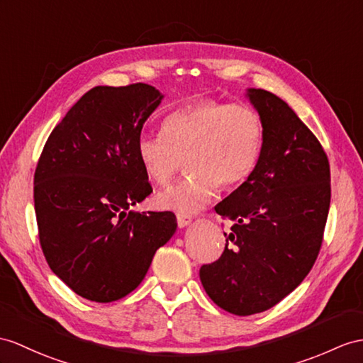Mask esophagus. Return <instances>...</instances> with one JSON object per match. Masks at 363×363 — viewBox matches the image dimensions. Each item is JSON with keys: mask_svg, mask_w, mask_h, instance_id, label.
Listing matches in <instances>:
<instances>
[{"mask_svg": "<svg viewBox=\"0 0 363 363\" xmlns=\"http://www.w3.org/2000/svg\"><path fill=\"white\" fill-rule=\"evenodd\" d=\"M191 220H192V217L188 214H177V223H179L180 228H184L186 225H189Z\"/></svg>", "mask_w": 363, "mask_h": 363, "instance_id": "obj_1", "label": "esophagus"}]
</instances>
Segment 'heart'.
Returning <instances> with one entry per match:
<instances>
[{
	"mask_svg": "<svg viewBox=\"0 0 363 363\" xmlns=\"http://www.w3.org/2000/svg\"><path fill=\"white\" fill-rule=\"evenodd\" d=\"M264 138L260 113L248 104L201 99L166 115L158 134H140L137 157L147 179L169 183L186 162L189 175L160 191L155 205L192 214L216 196L218 184L245 183L259 164Z\"/></svg>",
	"mask_w": 363,
	"mask_h": 363,
	"instance_id": "heart-1",
	"label": "heart"
}]
</instances>
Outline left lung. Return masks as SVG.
I'll use <instances>...</instances> for the list:
<instances>
[{"mask_svg": "<svg viewBox=\"0 0 363 363\" xmlns=\"http://www.w3.org/2000/svg\"><path fill=\"white\" fill-rule=\"evenodd\" d=\"M248 96L263 120L262 155L216 206L231 233L222 255L200 268L212 302L235 315L267 311L302 284L322 248L331 201L320 141L277 95L250 89Z\"/></svg>", "mask_w": 363, "mask_h": 363, "instance_id": "1", "label": "left lung"}]
</instances>
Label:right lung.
I'll use <instances>...</instances> for the list:
<instances>
[{
    "label": "right lung",
    "mask_w": 363,
    "mask_h": 363,
    "mask_svg": "<svg viewBox=\"0 0 363 363\" xmlns=\"http://www.w3.org/2000/svg\"><path fill=\"white\" fill-rule=\"evenodd\" d=\"M162 99L145 83L94 87L50 132L37 163L43 254L75 294L92 302L132 293L177 229L171 211H129L152 192L135 146Z\"/></svg>",
    "instance_id": "1"
}]
</instances>
